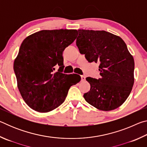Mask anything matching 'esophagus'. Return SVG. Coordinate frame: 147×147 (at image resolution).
Here are the masks:
<instances>
[{
  "mask_svg": "<svg viewBox=\"0 0 147 147\" xmlns=\"http://www.w3.org/2000/svg\"><path fill=\"white\" fill-rule=\"evenodd\" d=\"M86 80V76H81V81L82 82H84Z\"/></svg>",
  "mask_w": 147,
  "mask_h": 147,
  "instance_id": "obj_1",
  "label": "esophagus"
}]
</instances>
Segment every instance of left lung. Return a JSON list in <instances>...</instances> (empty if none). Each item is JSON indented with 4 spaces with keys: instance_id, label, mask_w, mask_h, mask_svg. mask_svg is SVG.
I'll return each mask as SVG.
<instances>
[{
    "instance_id": "obj_1",
    "label": "left lung",
    "mask_w": 147,
    "mask_h": 147,
    "mask_svg": "<svg viewBox=\"0 0 147 147\" xmlns=\"http://www.w3.org/2000/svg\"><path fill=\"white\" fill-rule=\"evenodd\" d=\"M76 46L89 62L99 63L100 78L87 77L90 91L84 97L94 108L110 111L128 97L134 83V60L120 37L104 30H78Z\"/></svg>"
}]
</instances>
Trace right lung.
Masks as SVG:
<instances>
[{"instance_id": "obj_1", "label": "right lung", "mask_w": 147, "mask_h": 147, "mask_svg": "<svg viewBox=\"0 0 147 147\" xmlns=\"http://www.w3.org/2000/svg\"><path fill=\"white\" fill-rule=\"evenodd\" d=\"M76 30H41L24 39L14 61L17 86L30 108L51 111L65 100L71 86L78 83V74L62 73L63 52L76 38ZM60 66L55 72V66Z\"/></svg>"}]
</instances>
